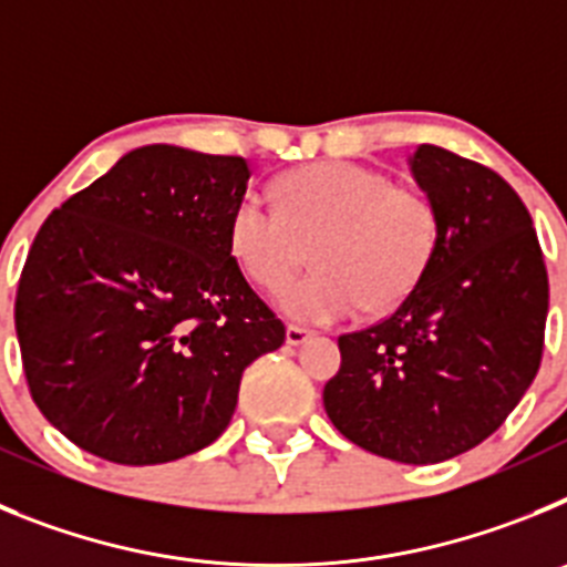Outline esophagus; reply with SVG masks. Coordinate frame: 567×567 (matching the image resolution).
<instances>
[{
  "mask_svg": "<svg viewBox=\"0 0 567 567\" xmlns=\"http://www.w3.org/2000/svg\"><path fill=\"white\" fill-rule=\"evenodd\" d=\"M312 338V332L303 327H295V323H289L287 327V343L289 346H300V343H307V340Z\"/></svg>",
  "mask_w": 567,
  "mask_h": 567,
  "instance_id": "esophagus-1",
  "label": "esophagus"
}]
</instances>
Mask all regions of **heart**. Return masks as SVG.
<instances>
[{
	"mask_svg": "<svg viewBox=\"0 0 567 567\" xmlns=\"http://www.w3.org/2000/svg\"><path fill=\"white\" fill-rule=\"evenodd\" d=\"M284 207L240 195L229 218V249L264 289H280L309 258L318 269L280 292V309L307 323H334L360 309L389 312L432 267L440 218L432 198L400 187L385 169L318 162L280 182Z\"/></svg>",
	"mask_w": 567,
	"mask_h": 567,
	"instance_id": "1",
	"label": "heart"
}]
</instances>
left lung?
<instances>
[{"mask_svg":"<svg viewBox=\"0 0 567 567\" xmlns=\"http://www.w3.org/2000/svg\"><path fill=\"white\" fill-rule=\"evenodd\" d=\"M409 164L437 209V252L389 318L340 334L323 405L365 452L429 465L491 437L537 378L548 269L523 198L494 169L434 144Z\"/></svg>","mask_w":567,"mask_h":567,"instance_id":"obj_1","label":"left lung"}]
</instances>
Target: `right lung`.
Returning a JSON list of instances; mask_svg holds the SVG:
<instances>
[{
  "instance_id": "1",
  "label": "right lung",
  "mask_w": 567,
  "mask_h": 567,
  "mask_svg": "<svg viewBox=\"0 0 567 567\" xmlns=\"http://www.w3.org/2000/svg\"><path fill=\"white\" fill-rule=\"evenodd\" d=\"M249 175L240 155L150 144L48 215L13 315L30 398L70 443L122 465L187 457L284 346L229 249Z\"/></svg>"
}]
</instances>
